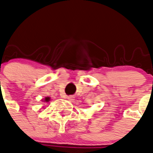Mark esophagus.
<instances>
[{"mask_svg":"<svg viewBox=\"0 0 153 153\" xmlns=\"http://www.w3.org/2000/svg\"><path fill=\"white\" fill-rule=\"evenodd\" d=\"M74 97L73 96H69V97H68V100H69L70 101H73V100H74Z\"/></svg>","mask_w":153,"mask_h":153,"instance_id":"obj_1","label":"esophagus"}]
</instances>
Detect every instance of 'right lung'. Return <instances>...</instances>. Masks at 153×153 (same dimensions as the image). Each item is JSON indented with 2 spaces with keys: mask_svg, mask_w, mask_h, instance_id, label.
Here are the masks:
<instances>
[{
  "mask_svg": "<svg viewBox=\"0 0 153 153\" xmlns=\"http://www.w3.org/2000/svg\"><path fill=\"white\" fill-rule=\"evenodd\" d=\"M45 101H48V100H49V97H46L45 99Z\"/></svg>",
  "mask_w": 153,
  "mask_h": 153,
  "instance_id": "1",
  "label": "right lung"
}]
</instances>
